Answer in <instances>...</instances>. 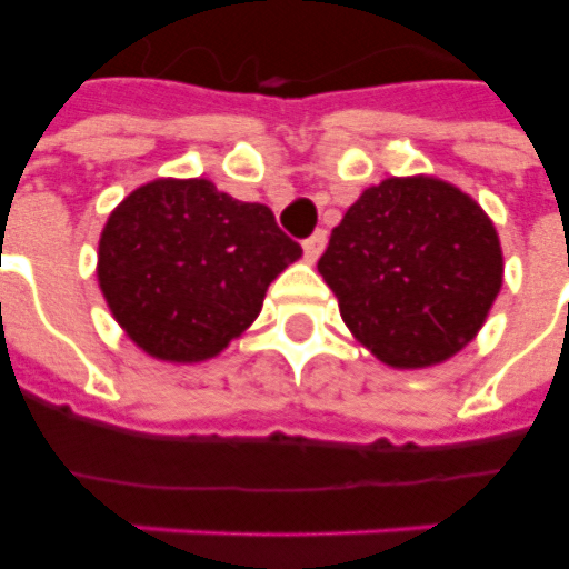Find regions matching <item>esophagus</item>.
Here are the masks:
<instances>
[{
  "instance_id": "1",
  "label": "esophagus",
  "mask_w": 569,
  "mask_h": 569,
  "mask_svg": "<svg viewBox=\"0 0 569 569\" xmlns=\"http://www.w3.org/2000/svg\"><path fill=\"white\" fill-rule=\"evenodd\" d=\"M325 244H328V232L325 230L312 232L310 239L303 241V257H307V262H316V259L325 253Z\"/></svg>"
}]
</instances>
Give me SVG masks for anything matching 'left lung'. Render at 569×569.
I'll list each match as a JSON object with an SVG mask.
<instances>
[{"label":"left lung","instance_id":"obj_1","mask_svg":"<svg viewBox=\"0 0 569 569\" xmlns=\"http://www.w3.org/2000/svg\"><path fill=\"white\" fill-rule=\"evenodd\" d=\"M319 271L380 363L425 369L472 342L505 268L493 221L472 197L433 177H389L333 227Z\"/></svg>","mask_w":569,"mask_h":569}]
</instances>
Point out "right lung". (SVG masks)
<instances>
[{
  "label": "right lung",
  "instance_id": "obj_1",
  "mask_svg": "<svg viewBox=\"0 0 569 569\" xmlns=\"http://www.w3.org/2000/svg\"><path fill=\"white\" fill-rule=\"evenodd\" d=\"M298 257L268 206L209 180H153L109 214L97 277L138 348L200 363L253 325L271 280Z\"/></svg>",
  "mask_w": 569,
  "mask_h": 569
}]
</instances>
